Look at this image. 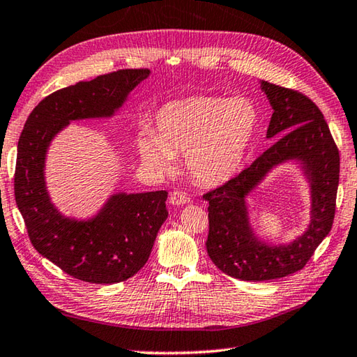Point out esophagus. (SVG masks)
<instances>
[{
	"instance_id": "esophagus-1",
	"label": "esophagus",
	"mask_w": 357,
	"mask_h": 357,
	"mask_svg": "<svg viewBox=\"0 0 357 357\" xmlns=\"http://www.w3.org/2000/svg\"><path fill=\"white\" fill-rule=\"evenodd\" d=\"M169 203L172 206H183V205H186V203H189V197L185 192L174 191L169 195Z\"/></svg>"
}]
</instances>
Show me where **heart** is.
Listing matches in <instances>:
<instances>
[{"mask_svg": "<svg viewBox=\"0 0 357 357\" xmlns=\"http://www.w3.org/2000/svg\"><path fill=\"white\" fill-rule=\"evenodd\" d=\"M259 123V109L246 97H185L158 109L155 129L143 128L137 146L158 171H169L176 154L183 152L189 176L205 186H219L238 172Z\"/></svg>", "mask_w": 357, "mask_h": 357, "instance_id": "obj_1", "label": "heart"}]
</instances>
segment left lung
I'll return each mask as SVG.
<instances>
[{
  "label": "left lung",
  "mask_w": 357,
  "mask_h": 357,
  "mask_svg": "<svg viewBox=\"0 0 357 357\" xmlns=\"http://www.w3.org/2000/svg\"><path fill=\"white\" fill-rule=\"evenodd\" d=\"M273 107L266 138H278L250 168L203 195L209 202V259L225 274L248 282L285 278L302 270L330 234L339 186V151L322 112L301 92L260 82ZM300 168L310 191V220L289 243H270L252 227L248 197L279 165Z\"/></svg>",
  "instance_id": "obj_1"
}]
</instances>
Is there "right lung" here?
<instances>
[{"label":"right lung","mask_w":357,"mask_h":357,"mask_svg":"<svg viewBox=\"0 0 357 357\" xmlns=\"http://www.w3.org/2000/svg\"><path fill=\"white\" fill-rule=\"evenodd\" d=\"M149 75L148 69H123L50 93L18 140L15 200L29 238L43 257L83 282L119 283L142 270L168 219V192L117 191L91 217L68 215L47 188L49 148L70 121L114 119Z\"/></svg>","instance_id":"obj_1"}]
</instances>
